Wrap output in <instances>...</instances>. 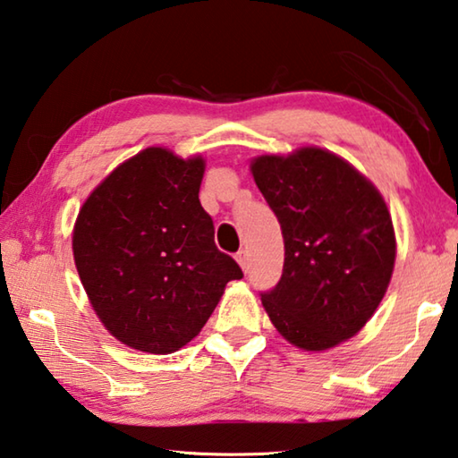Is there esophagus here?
<instances>
[{
	"mask_svg": "<svg viewBox=\"0 0 458 458\" xmlns=\"http://www.w3.org/2000/svg\"><path fill=\"white\" fill-rule=\"evenodd\" d=\"M235 259H237V263L241 265V269H243V271L249 269V255H247V251H243V249H241V251L235 255Z\"/></svg>",
	"mask_w": 458,
	"mask_h": 458,
	"instance_id": "obj_1",
	"label": "esophagus"
}]
</instances>
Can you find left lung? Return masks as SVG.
<instances>
[{"label": "left lung", "instance_id": "1", "mask_svg": "<svg viewBox=\"0 0 458 458\" xmlns=\"http://www.w3.org/2000/svg\"><path fill=\"white\" fill-rule=\"evenodd\" d=\"M284 241L279 283L261 293L284 339L325 351L363 329L389 287L396 243L377 187L335 153L303 148L251 161Z\"/></svg>", "mask_w": 458, "mask_h": 458}]
</instances>
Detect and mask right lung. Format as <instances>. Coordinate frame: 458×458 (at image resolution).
I'll list each match as a JSON object with an SVG mask.
<instances>
[{"instance_id": "obj_1", "label": "right lung", "mask_w": 458, "mask_h": 458, "mask_svg": "<svg viewBox=\"0 0 458 458\" xmlns=\"http://www.w3.org/2000/svg\"><path fill=\"white\" fill-rule=\"evenodd\" d=\"M201 157L148 148L93 189L73 227V259L91 307L117 341L167 355L199 335L233 279L201 201Z\"/></svg>"}]
</instances>
